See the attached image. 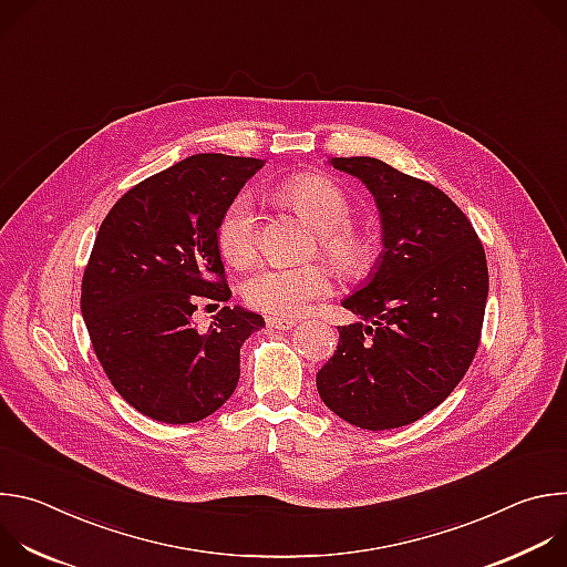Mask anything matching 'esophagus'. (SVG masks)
<instances>
[{"instance_id": "1", "label": "esophagus", "mask_w": 567, "mask_h": 567, "mask_svg": "<svg viewBox=\"0 0 567 567\" xmlns=\"http://www.w3.org/2000/svg\"><path fill=\"white\" fill-rule=\"evenodd\" d=\"M267 326H269V328H274V330H282V332H287V330H291V328L296 326V320H293V318L269 316V318H267Z\"/></svg>"}]
</instances>
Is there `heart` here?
I'll return each mask as SVG.
<instances>
[{
	"label": "heart",
	"mask_w": 567,
	"mask_h": 567,
	"mask_svg": "<svg viewBox=\"0 0 567 567\" xmlns=\"http://www.w3.org/2000/svg\"><path fill=\"white\" fill-rule=\"evenodd\" d=\"M280 197L298 210L316 230L320 249L346 276H365L377 260V241L370 233L348 224L352 204L348 195L322 175H296L280 186ZM221 256L247 267L258 256V213L249 197H235L217 226ZM334 278L328 265L265 267L245 282L249 307L280 318L300 316L313 300L330 296Z\"/></svg>",
	"instance_id": "1"
}]
</instances>
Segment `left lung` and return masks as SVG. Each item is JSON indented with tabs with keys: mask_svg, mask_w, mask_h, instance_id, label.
Returning a JSON list of instances; mask_svg holds the SVG:
<instances>
[{
	"mask_svg": "<svg viewBox=\"0 0 567 567\" xmlns=\"http://www.w3.org/2000/svg\"><path fill=\"white\" fill-rule=\"evenodd\" d=\"M330 164L372 193L383 249L343 300L359 320L339 328L316 388L348 424L399 429L437 409L466 374L489 293L487 258L466 215L433 184L372 156Z\"/></svg>",
	"mask_w": 567,
	"mask_h": 567,
	"instance_id": "left-lung-1",
	"label": "left lung"
}]
</instances>
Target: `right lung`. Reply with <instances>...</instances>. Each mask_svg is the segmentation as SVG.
Wrapping results in <instances>:
<instances>
[{
	"instance_id": "right-lung-1",
	"label": "right lung",
	"mask_w": 567,
	"mask_h": 567,
	"mask_svg": "<svg viewBox=\"0 0 567 567\" xmlns=\"http://www.w3.org/2000/svg\"><path fill=\"white\" fill-rule=\"evenodd\" d=\"M260 168L193 154L130 188L99 228L80 309L112 385L150 420L213 415L237 385L241 343L265 328L241 307H221L206 332L193 322L199 302L230 298L217 226Z\"/></svg>"
}]
</instances>
